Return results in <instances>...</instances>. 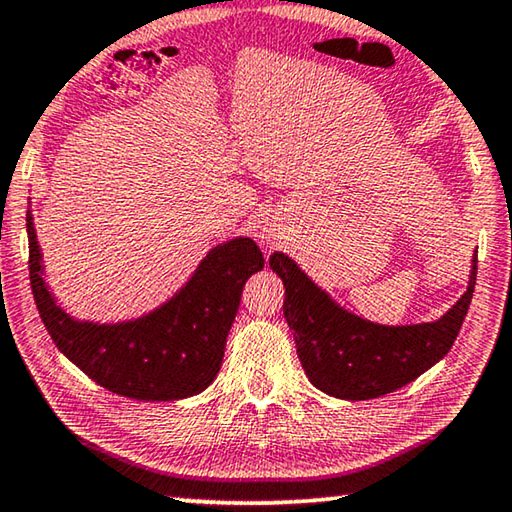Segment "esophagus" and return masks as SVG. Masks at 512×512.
<instances>
[{"mask_svg":"<svg viewBox=\"0 0 512 512\" xmlns=\"http://www.w3.org/2000/svg\"><path fill=\"white\" fill-rule=\"evenodd\" d=\"M258 238H261L263 247H274L276 242H279V236H276L274 231H261V236H258Z\"/></svg>","mask_w":512,"mask_h":512,"instance_id":"1","label":"esophagus"}]
</instances>
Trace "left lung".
<instances>
[{"label": "left lung", "instance_id": "obj_1", "mask_svg": "<svg viewBox=\"0 0 512 512\" xmlns=\"http://www.w3.org/2000/svg\"><path fill=\"white\" fill-rule=\"evenodd\" d=\"M270 267L285 285L283 315L303 371L319 391L342 400L387 396L441 362L468 315L477 281L474 256L468 290L443 317L425 324L384 326L339 306L283 251H274Z\"/></svg>", "mask_w": 512, "mask_h": 512}]
</instances>
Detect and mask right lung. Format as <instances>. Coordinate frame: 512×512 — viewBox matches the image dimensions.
<instances>
[{"label": "right lung", "mask_w": 512, "mask_h": 512, "mask_svg": "<svg viewBox=\"0 0 512 512\" xmlns=\"http://www.w3.org/2000/svg\"><path fill=\"white\" fill-rule=\"evenodd\" d=\"M26 233L33 299L58 351L103 389L148 402L191 398L215 380L242 288L265 265L254 240L231 238L215 245L159 308L119 324H98L71 317L44 283L31 209Z\"/></svg>", "instance_id": "1"}]
</instances>
